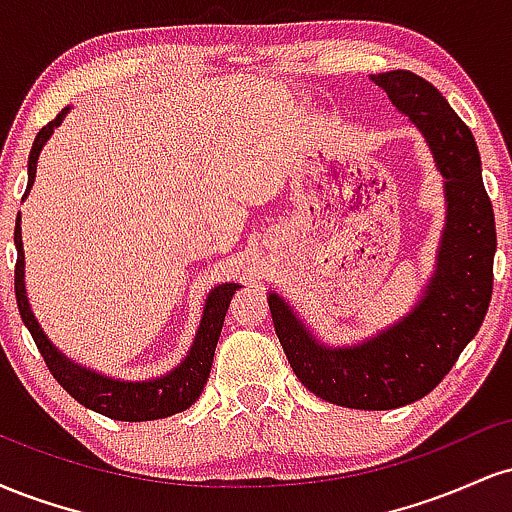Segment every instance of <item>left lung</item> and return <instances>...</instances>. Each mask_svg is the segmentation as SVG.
Wrapping results in <instances>:
<instances>
[{
    "mask_svg": "<svg viewBox=\"0 0 512 512\" xmlns=\"http://www.w3.org/2000/svg\"><path fill=\"white\" fill-rule=\"evenodd\" d=\"M373 81L424 132L445 178L448 223L426 296L392 330L351 349L317 344L276 293L269 310L293 373L313 395L349 409H397L426 397L484 322L493 291L496 221L472 132L440 91L414 72Z\"/></svg>",
    "mask_w": 512,
    "mask_h": 512,
    "instance_id": "obj_1",
    "label": "left lung"
}]
</instances>
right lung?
Segmentation results:
<instances>
[{
	"instance_id": "right-lung-1",
	"label": "right lung",
	"mask_w": 512,
	"mask_h": 512,
	"mask_svg": "<svg viewBox=\"0 0 512 512\" xmlns=\"http://www.w3.org/2000/svg\"><path fill=\"white\" fill-rule=\"evenodd\" d=\"M67 110L69 108H64L62 113L40 129L38 137H35L31 156H28L26 192L33 187L35 166H38V156L40 151H43V144L50 139L52 129L60 125L62 117L67 115ZM14 243H16V252H19V257H16V269H14V291H16V303H19L21 320L23 325L28 327V332H31L40 356L45 358V366L50 368L52 378H55L57 383H60L64 390L76 399V402L117 421L166 419V416L178 414V411H185L187 407L195 404V399L202 395L204 385H207L211 361H214L216 342H219V334L223 327V317H226L233 291L238 289L236 284H221L209 293L195 344H192L190 354H187L185 361H182L173 373L163 375V378L158 380H149V383H125V380H110L98 373H91V370L86 368L74 366L72 361H67V358H64L60 351L50 344V339L45 337L43 330H40V325L35 322L31 308H28L26 286H23L21 216H16Z\"/></svg>"
}]
</instances>
